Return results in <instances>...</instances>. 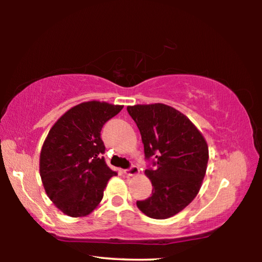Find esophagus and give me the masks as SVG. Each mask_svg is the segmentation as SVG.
Listing matches in <instances>:
<instances>
[{
	"instance_id": "esophagus-1",
	"label": "esophagus",
	"mask_w": 262,
	"mask_h": 262,
	"mask_svg": "<svg viewBox=\"0 0 262 262\" xmlns=\"http://www.w3.org/2000/svg\"><path fill=\"white\" fill-rule=\"evenodd\" d=\"M123 173H125L126 176L133 177V176H137V174H139V173H140V170H139V167H137V166L133 165V166H130L129 168H127V170H123Z\"/></svg>"
}]
</instances>
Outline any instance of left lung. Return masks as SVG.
<instances>
[{
	"mask_svg": "<svg viewBox=\"0 0 262 262\" xmlns=\"http://www.w3.org/2000/svg\"><path fill=\"white\" fill-rule=\"evenodd\" d=\"M144 145L145 158H156L155 168L145 170L152 195L136 206L144 215L165 220L185 209L202 186L209 159L208 144L194 123L171 106H128Z\"/></svg>",
	"mask_w": 262,
	"mask_h": 262,
	"instance_id": "1",
	"label": "left lung"
}]
</instances>
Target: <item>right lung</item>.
<instances>
[{
    "instance_id": "obj_1",
    "label": "right lung",
    "mask_w": 262,
    "mask_h": 262,
    "mask_svg": "<svg viewBox=\"0 0 262 262\" xmlns=\"http://www.w3.org/2000/svg\"><path fill=\"white\" fill-rule=\"evenodd\" d=\"M106 101H84L57 119L43 142L39 171L47 196L70 217L91 214L117 172L105 163L100 132L122 110Z\"/></svg>"
}]
</instances>
